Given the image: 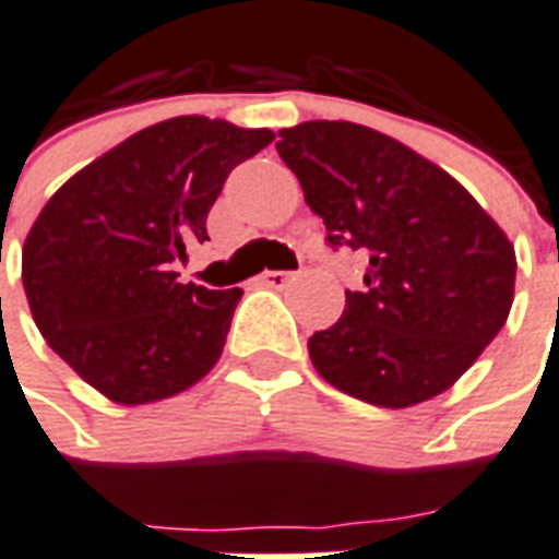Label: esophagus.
Returning a JSON list of instances; mask_svg holds the SVG:
<instances>
[{"mask_svg":"<svg viewBox=\"0 0 559 559\" xmlns=\"http://www.w3.org/2000/svg\"><path fill=\"white\" fill-rule=\"evenodd\" d=\"M293 278V272H281V269H269V272H263V275H260V284H263V287H272V290H278V287H284V284H287V281Z\"/></svg>","mask_w":559,"mask_h":559,"instance_id":"1","label":"esophagus"}]
</instances>
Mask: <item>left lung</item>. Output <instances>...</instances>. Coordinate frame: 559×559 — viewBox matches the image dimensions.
<instances>
[{"label": "left lung", "mask_w": 559, "mask_h": 559, "mask_svg": "<svg viewBox=\"0 0 559 559\" xmlns=\"http://www.w3.org/2000/svg\"><path fill=\"white\" fill-rule=\"evenodd\" d=\"M278 139L329 242L370 260L367 287L308 341L317 373L379 408L448 391L510 317V237L456 177L384 132L305 121Z\"/></svg>", "instance_id": "1"}]
</instances>
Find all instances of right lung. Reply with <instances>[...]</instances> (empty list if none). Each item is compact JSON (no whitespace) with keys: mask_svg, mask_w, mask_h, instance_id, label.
<instances>
[{"mask_svg":"<svg viewBox=\"0 0 559 559\" xmlns=\"http://www.w3.org/2000/svg\"><path fill=\"white\" fill-rule=\"evenodd\" d=\"M275 132L180 115L135 132L70 177L23 246V287L44 341L118 406L201 382L242 296L180 284L177 260L206 239L230 168Z\"/></svg>","mask_w":559,"mask_h":559,"instance_id":"1","label":"right lung"}]
</instances>
